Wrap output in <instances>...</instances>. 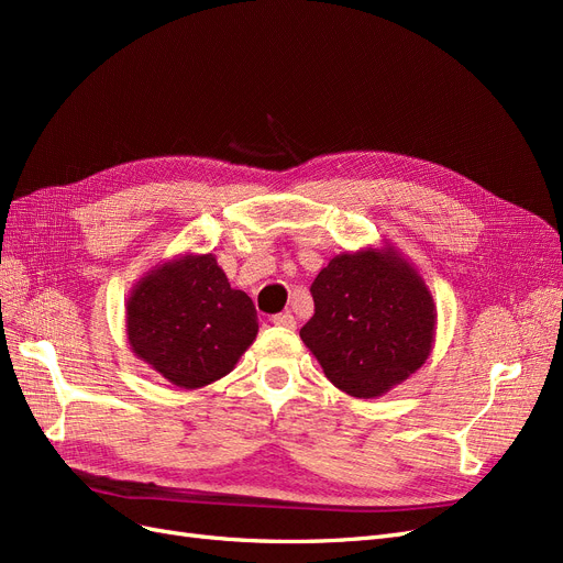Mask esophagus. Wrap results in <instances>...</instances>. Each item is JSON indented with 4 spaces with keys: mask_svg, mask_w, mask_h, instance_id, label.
I'll return each instance as SVG.
<instances>
[{
    "mask_svg": "<svg viewBox=\"0 0 563 563\" xmlns=\"http://www.w3.org/2000/svg\"><path fill=\"white\" fill-rule=\"evenodd\" d=\"M272 323H275V327H284V329H296V317L291 312H282V314L272 317Z\"/></svg>",
    "mask_w": 563,
    "mask_h": 563,
    "instance_id": "34e87169",
    "label": "esophagus"
}]
</instances>
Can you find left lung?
<instances>
[{
  "instance_id": "obj_1",
  "label": "left lung",
  "mask_w": 563,
  "mask_h": 563,
  "mask_svg": "<svg viewBox=\"0 0 563 563\" xmlns=\"http://www.w3.org/2000/svg\"><path fill=\"white\" fill-rule=\"evenodd\" d=\"M302 343L338 389L376 399L413 376L434 345L437 305L413 263L391 244L335 255L312 288Z\"/></svg>"
}]
</instances>
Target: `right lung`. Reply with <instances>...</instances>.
<instances>
[{
  "label": "right lung",
  "instance_id": "add662e5",
  "mask_svg": "<svg viewBox=\"0 0 563 563\" xmlns=\"http://www.w3.org/2000/svg\"><path fill=\"white\" fill-rule=\"evenodd\" d=\"M255 335L251 298L230 286L213 253H180L155 265L126 300L131 352L180 389L228 376Z\"/></svg>",
  "mask_w": 563,
  "mask_h": 563
}]
</instances>
